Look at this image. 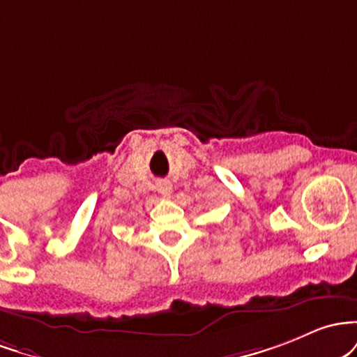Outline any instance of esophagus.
<instances>
[{
    "label": "esophagus",
    "instance_id": "34e87169",
    "mask_svg": "<svg viewBox=\"0 0 357 357\" xmlns=\"http://www.w3.org/2000/svg\"><path fill=\"white\" fill-rule=\"evenodd\" d=\"M155 187H157V190H158L162 195H170V192H172V183L167 182V180H158V182L155 183Z\"/></svg>",
    "mask_w": 357,
    "mask_h": 357
}]
</instances>
